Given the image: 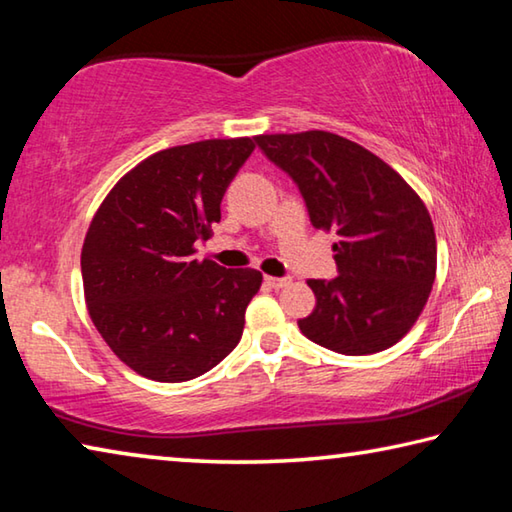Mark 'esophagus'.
Segmentation results:
<instances>
[{"instance_id": "34e87169", "label": "esophagus", "mask_w": 512, "mask_h": 512, "mask_svg": "<svg viewBox=\"0 0 512 512\" xmlns=\"http://www.w3.org/2000/svg\"><path fill=\"white\" fill-rule=\"evenodd\" d=\"M264 282H266L271 289H282V287H289L291 277H264Z\"/></svg>"}]
</instances>
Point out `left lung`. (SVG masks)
<instances>
[{
    "label": "left lung",
    "mask_w": 512,
    "mask_h": 512,
    "mask_svg": "<svg viewBox=\"0 0 512 512\" xmlns=\"http://www.w3.org/2000/svg\"><path fill=\"white\" fill-rule=\"evenodd\" d=\"M255 144L298 185L309 221L336 230L334 280H309V341L361 357L391 348L427 305L436 232L420 196L363 146L327 131L259 135Z\"/></svg>",
    "instance_id": "1"
}]
</instances>
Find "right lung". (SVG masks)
<instances>
[{
    "label": "right lung",
    "instance_id": "obj_1",
    "mask_svg": "<svg viewBox=\"0 0 512 512\" xmlns=\"http://www.w3.org/2000/svg\"><path fill=\"white\" fill-rule=\"evenodd\" d=\"M250 137L173 146L128 171L94 214L81 253L85 302L110 350L155 381H189L237 348L255 268L196 259L221 221Z\"/></svg>",
    "mask_w": 512,
    "mask_h": 512
}]
</instances>
